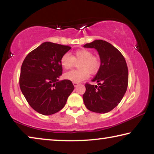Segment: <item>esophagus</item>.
Wrapping results in <instances>:
<instances>
[{
    "mask_svg": "<svg viewBox=\"0 0 154 154\" xmlns=\"http://www.w3.org/2000/svg\"><path fill=\"white\" fill-rule=\"evenodd\" d=\"M72 83H73V85H74V86H75V87H77V85H79V83H77V82H73Z\"/></svg>",
    "mask_w": 154,
    "mask_h": 154,
    "instance_id": "obj_1",
    "label": "esophagus"
}]
</instances>
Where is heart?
Masks as SVG:
<instances>
[{
  "label": "heart",
  "instance_id": "obj_1",
  "mask_svg": "<svg viewBox=\"0 0 154 154\" xmlns=\"http://www.w3.org/2000/svg\"><path fill=\"white\" fill-rule=\"evenodd\" d=\"M92 56V52L86 49H80L75 51L73 57L69 53L64 54L60 59V63L66 70L73 67L75 61L82 60L79 65L81 70H73L66 72L64 75L65 79L79 83L89 77V72L92 74L97 72L100 67V61L96 57Z\"/></svg>",
  "mask_w": 154,
  "mask_h": 154
}]
</instances>
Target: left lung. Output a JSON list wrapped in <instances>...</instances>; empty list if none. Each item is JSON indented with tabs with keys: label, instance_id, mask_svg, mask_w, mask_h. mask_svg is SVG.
<instances>
[{
	"label": "left lung",
	"instance_id": "8db88e82",
	"mask_svg": "<svg viewBox=\"0 0 154 154\" xmlns=\"http://www.w3.org/2000/svg\"><path fill=\"white\" fill-rule=\"evenodd\" d=\"M83 47L94 48L100 60L98 71L92 80L98 85L85 84L83 102L88 110L107 113L118 105L126 92L128 83L126 62L120 51L105 41L95 40Z\"/></svg>",
	"mask_w": 154,
	"mask_h": 154
}]
</instances>
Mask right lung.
<instances>
[{"label":"right lung","instance_id":"right-lung-1","mask_svg":"<svg viewBox=\"0 0 154 154\" xmlns=\"http://www.w3.org/2000/svg\"><path fill=\"white\" fill-rule=\"evenodd\" d=\"M71 48L44 42L26 57L21 67L20 87L34 110L50 116L61 110L74 90L71 81H58L62 56Z\"/></svg>","mask_w":154,"mask_h":154}]
</instances>
